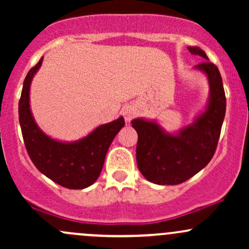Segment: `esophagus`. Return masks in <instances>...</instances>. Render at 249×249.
Instances as JSON below:
<instances>
[{
	"label": "esophagus",
	"mask_w": 249,
	"mask_h": 249,
	"mask_svg": "<svg viewBox=\"0 0 249 249\" xmlns=\"http://www.w3.org/2000/svg\"><path fill=\"white\" fill-rule=\"evenodd\" d=\"M122 115L124 117L125 122L130 123L132 121L134 115H136V111H134V107L132 105H124L122 108Z\"/></svg>",
	"instance_id": "esophagus-1"
}]
</instances>
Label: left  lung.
Masks as SVG:
<instances>
[{
    "instance_id": "1",
    "label": "left lung",
    "mask_w": 249,
    "mask_h": 249,
    "mask_svg": "<svg viewBox=\"0 0 249 249\" xmlns=\"http://www.w3.org/2000/svg\"><path fill=\"white\" fill-rule=\"evenodd\" d=\"M192 55L205 59L193 68L207 77L210 92L204 110L191 124L168 132L158 121L134 118L138 133L137 165L148 181L178 185L192 178L212 159L226 113V97L219 69L199 47H188Z\"/></svg>"
}]
</instances>
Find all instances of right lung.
Masks as SVG:
<instances>
[{"label": "right lung", "mask_w": 249, "mask_h": 249, "mask_svg": "<svg viewBox=\"0 0 249 249\" xmlns=\"http://www.w3.org/2000/svg\"><path fill=\"white\" fill-rule=\"evenodd\" d=\"M43 57L25 77L18 103V118L24 145L31 161L39 172L70 190H83L98 179L105 156L116 134L125 125L121 116L102 124L73 142L51 138L39 128L30 108V87L39 70Z\"/></svg>", "instance_id": "obj_1"}]
</instances>
